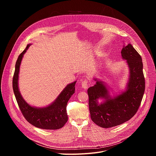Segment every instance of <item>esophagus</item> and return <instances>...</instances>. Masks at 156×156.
<instances>
[{
	"label": "esophagus",
	"instance_id": "34e87169",
	"mask_svg": "<svg viewBox=\"0 0 156 156\" xmlns=\"http://www.w3.org/2000/svg\"><path fill=\"white\" fill-rule=\"evenodd\" d=\"M81 86L84 89H86L88 87V80L87 79H85L83 80L81 83Z\"/></svg>",
	"mask_w": 156,
	"mask_h": 156
}]
</instances>
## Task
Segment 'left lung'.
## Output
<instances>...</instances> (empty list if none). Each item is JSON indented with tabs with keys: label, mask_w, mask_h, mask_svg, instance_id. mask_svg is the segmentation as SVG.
<instances>
[{
	"label": "left lung",
	"mask_w": 156,
	"mask_h": 156,
	"mask_svg": "<svg viewBox=\"0 0 156 156\" xmlns=\"http://www.w3.org/2000/svg\"><path fill=\"white\" fill-rule=\"evenodd\" d=\"M122 57L126 60L129 77L126 90L111 98L104 83L96 79V84L88 88L89 108L91 119L97 125L110 128L121 125L135 115L141 104L145 90V79L141 55L131 44L123 46ZM99 98L105 99L99 105Z\"/></svg>",
	"instance_id": "8db88e82"
}]
</instances>
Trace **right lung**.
Wrapping results in <instances>:
<instances>
[{
	"mask_svg": "<svg viewBox=\"0 0 156 156\" xmlns=\"http://www.w3.org/2000/svg\"><path fill=\"white\" fill-rule=\"evenodd\" d=\"M31 44L18 57L13 77V90L22 114L25 119L33 126L45 129H57L62 128L68 120L66 105L75 91L76 81L66 86L55 101L48 107L37 108L30 105L22 98L18 86L20 66L23 55Z\"/></svg>",
	"mask_w": 156,
	"mask_h": 156,
	"instance_id": "add662e5",
	"label": "right lung"
}]
</instances>
